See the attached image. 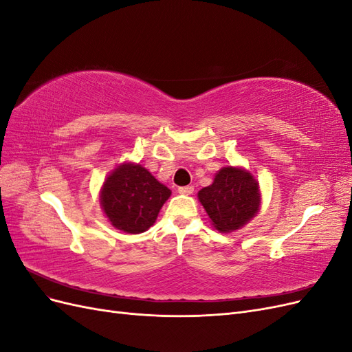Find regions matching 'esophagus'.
Masks as SVG:
<instances>
[{"instance_id":"obj_1","label":"esophagus","mask_w":352,"mask_h":352,"mask_svg":"<svg viewBox=\"0 0 352 352\" xmlns=\"http://www.w3.org/2000/svg\"><path fill=\"white\" fill-rule=\"evenodd\" d=\"M177 192L182 195H190L194 192V186H180L177 188Z\"/></svg>"}]
</instances>
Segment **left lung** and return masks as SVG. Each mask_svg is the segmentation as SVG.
I'll use <instances>...</instances> for the list:
<instances>
[{"instance_id":"1","label":"left lung","mask_w":352,"mask_h":352,"mask_svg":"<svg viewBox=\"0 0 352 352\" xmlns=\"http://www.w3.org/2000/svg\"><path fill=\"white\" fill-rule=\"evenodd\" d=\"M198 199L217 230L232 232L257 214L260 208L258 182L242 168L223 167L216 175L214 182L199 190Z\"/></svg>"}]
</instances>
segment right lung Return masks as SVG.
<instances>
[{
	"instance_id": "add662e5",
	"label": "right lung",
	"mask_w": 352,
	"mask_h": 352,
	"mask_svg": "<svg viewBox=\"0 0 352 352\" xmlns=\"http://www.w3.org/2000/svg\"><path fill=\"white\" fill-rule=\"evenodd\" d=\"M170 189L140 164L126 163L113 170L101 190V206L110 223L127 233L150 229Z\"/></svg>"
}]
</instances>
